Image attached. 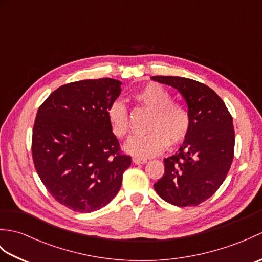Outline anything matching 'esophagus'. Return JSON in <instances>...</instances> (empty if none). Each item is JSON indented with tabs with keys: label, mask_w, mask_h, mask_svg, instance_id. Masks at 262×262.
<instances>
[{
	"label": "esophagus",
	"mask_w": 262,
	"mask_h": 262,
	"mask_svg": "<svg viewBox=\"0 0 262 262\" xmlns=\"http://www.w3.org/2000/svg\"><path fill=\"white\" fill-rule=\"evenodd\" d=\"M133 162H134V163H135V164H137V165H140V164H144V163H146V162H147V160H146V159L134 158V159H133Z\"/></svg>",
	"instance_id": "34e87169"
}]
</instances>
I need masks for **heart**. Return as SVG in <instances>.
<instances>
[{"label":"heart","mask_w":262,"mask_h":262,"mask_svg":"<svg viewBox=\"0 0 262 262\" xmlns=\"http://www.w3.org/2000/svg\"><path fill=\"white\" fill-rule=\"evenodd\" d=\"M134 99L152 111L145 135L133 136L125 144V151L133 157L146 159L165 151L169 142L177 145L185 140L190 128V116L183 105L171 102V94L159 84L151 83L135 93ZM107 117L114 134L122 138L129 132L126 105L116 100L109 105Z\"/></svg>","instance_id":"heart-1"}]
</instances>
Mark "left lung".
<instances>
[{"mask_svg":"<svg viewBox=\"0 0 262 262\" xmlns=\"http://www.w3.org/2000/svg\"><path fill=\"white\" fill-rule=\"evenodd\" d=\"M177 89L186 100L190 128L182 145L164 159V174L154 189L166 203L197 206L223 183L234 154L233 119L223 100L207 85L180 76H152Z\"/></svg>","mask_w":262,"mask_h":262,"instance_id":"left-lung-1","label":"left lung"}]
</instances>
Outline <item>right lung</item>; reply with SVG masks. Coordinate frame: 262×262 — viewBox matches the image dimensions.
Here are the masks:
<instances>
[{
	"label": "right lung",
	"instance_id": "right-lung-1",
	"mask_svg": "<svg viewBox=\"0 0 262 262\" xmlns=\"http://www.w3.org/2000/svg\"><path fill=\"white\" fill-rule=\"evenodd\" d=\"M121 82L83 80L59 86L38 109L32 159L49 193L77 213H91L118 193L132 159L120 153L107 111Z\"/></svg>",
	"mask_w": 262,
	"mask_h": 262
}]
</instances>
